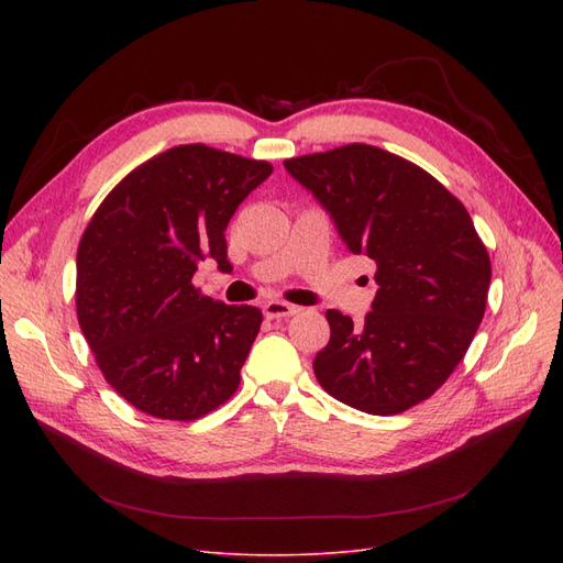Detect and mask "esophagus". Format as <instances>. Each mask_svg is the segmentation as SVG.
<instances>
[{
	"instance_id": "esophagus-1",
	"label": "esophagus",
	"mask_w": 563,
	"mask_h": 563,
	"mask_svg": "<svg viewBox=\"0 0 563 563\" xmlns=\"http://www.w3.org/2000/svg\"><path fill=\"white\" fill-rule=\"evenodd\" d=\"M296 312H298L296 305H288V302H282V300H269V302H265V308H263V314L267 319H286V317H291Z\"/></svg>"
}]
</instances>
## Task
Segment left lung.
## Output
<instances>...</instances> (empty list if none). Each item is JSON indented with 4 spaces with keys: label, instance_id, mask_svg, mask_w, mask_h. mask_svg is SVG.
I'll list each match as a JSON object with an SVG mask.
<instances>
[{
    "label": "left lung",
    "instance_id": "8db88e82",
    "mask_svg": "<svg viewBox=\"0 0 563 563\" xmlns=\"http://www.w3.org/2000/svg\"><path fill=\"white\" fill-rule=\"evenodd\" d=\"M321 201L380 286L362 327L329 310L319 385L371 416H397L449 380L486 312L490 258L463 201L424 168L366 143L284 162Z\"/></svg>",
    "mask_w": 563,
    "mask_h": 563
}]
</instances>
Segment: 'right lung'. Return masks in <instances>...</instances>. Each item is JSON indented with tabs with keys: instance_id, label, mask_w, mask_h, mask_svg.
<instances>
[{
	"instance_id": "1",
	"label": "right lung",
	"mask_w": 563,
	"mask_h": 563,
	"mask_svg": "<svg viewBox=\"0 0 563 563\" xmlns=\"http://www.w3.org/2000/svg\"><path fill=\"white\" fill-rule=\"evenodd\" d=\"M272 164L176 145L135 166L100 201L77 249L79 329L108 385L139 411L190 422L223 406L263 312L192 284L213 258L230 269L225 228Z\"/></svg>"
}]
</instances>
